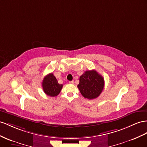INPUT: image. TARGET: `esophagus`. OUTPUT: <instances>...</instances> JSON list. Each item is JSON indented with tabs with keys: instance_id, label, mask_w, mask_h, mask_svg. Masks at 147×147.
<instances>
[{
	"instance_id": "obj_1",
	"label": "esophagus",
	"mask_w": 147,
	"mask_h": 147,
	"mask_svg": "<svg viewBox=\"0 0 147 147\" xmlns=\"http://www.w3.org/2000/svg\"><path fill=\"white\" fill-rule=\"evenodd\" d=\"M69 84H74V81H69Z\"/></svg>"
}]
</instances>
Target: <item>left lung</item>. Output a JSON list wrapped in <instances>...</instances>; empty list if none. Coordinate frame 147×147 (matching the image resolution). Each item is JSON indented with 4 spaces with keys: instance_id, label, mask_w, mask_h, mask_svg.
Here are the masks:
<instances>
[{
    "instance_id": "left-lung-1",
    "label": "left lung",
    "mask_w": 147,
    "mask_h": 147,
    "mask_svg": "<svg viewBox=\"0 0 147 147\" xmlns=\"http://www.w3.org/2000/svg\"><path fill=\"white\" fill-rule=\"evenodd\" d=\"M78 88L85 98L96 99L104 89V78L95 70L86 71L80 76Z\"/></svg>"
}]
</instances>
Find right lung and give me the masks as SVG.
Returning <instances> with one entry per match:
<instances>
[{
    "label": "right lung",
    "mask_w": 147,
    "mask_h": 147,
    "mask_svg": "<svg viewBox=\"0 0 147 147\" xmlns=\"http://www.w3.org/2000/svg\"><path fill=\"white\" fill-rule=\"evenodd\" d=\"M42 87L44 92L48 96H58L63 88V84H59L53 73L47 74L43 79Z\"/></svg>",
    "instance_id": "1"
}]
</instances>
